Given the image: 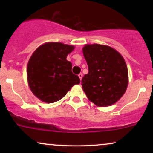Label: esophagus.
I'll use <instances>...</instances> for the list:
<instances>
[{
    "mask_svg": "<svg viewBox=\"0 0 153 153\" xmlns=\"http://www.w3.org/2000/svg\"><path fill=\"white\" fill-rule=\"evenodd\" d=\"M78 77H79V78H80V80H81L82 78V73H80V74L78 75Z\"/></svg>",
    "mask_w": 153,
    "mask_h": 153,
    "instance_id": "obj_1",
    "label": "esophagus"
}]
</instances>
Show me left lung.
<instances>
[{"instance_id": "1", "label": "left lung", "mask_w": 153, "mask_h": 153, "mask_svg": "<svg viewBox=\"0 0 153 153\" xmlns=\"http://www.w3.org/2000/svg\"><path fill=\"white\" fill-rule=\"evenodd\" d=\"M88 73L82 79L87 98L96 106L117 103L127 91L129 75L127 64L118 51L107 45L93 44L82 47Z\"/></svg>"}]
</instances>
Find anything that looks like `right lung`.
<instances>
[{
	"mask_svg": "<svg viewBox=\"0 0 153 153\" xmlns=\"http://www.w3.org/2000/svg\"><path fill=\"white\" fill-rule=\"evenodd\" d=\"M73 45L49 42L40 45L31 54L27 65V81L33 94L45 103L62 99L80 80L72 73V63L67 56Z\"/></svg>",
	"mask_w": 153,
	"mask_h": 153,
	"instance_id": "obj_1",
	"label": "right lung"
}]
</instances>
